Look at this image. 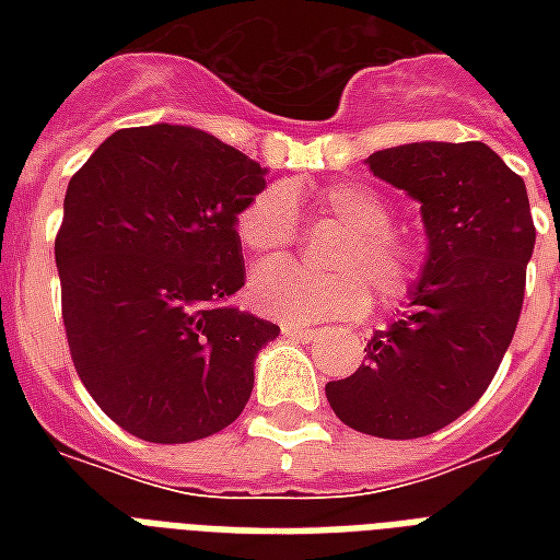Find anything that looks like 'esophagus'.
Segmentation results:
<instances>
[{"label": "esophagus", "mask_w": 560, "mask_h": 560, "mask_svg": "<svg viewBox=\"0 0 560 560\" xmlns=\"http://www.w3.org/2000/svg\"><path fill=\"white\" fill-rule=\"evenodd\" d=\"M281 334L284 337H290V340H314L316 331L314 328H302V325H281Z\"/></svg>", "instance_id": "1"}]
</instances>
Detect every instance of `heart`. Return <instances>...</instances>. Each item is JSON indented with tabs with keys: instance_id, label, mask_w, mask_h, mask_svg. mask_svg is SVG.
Returning <instances> with one entry per match:
<instances>
[{
	"instance_id": "1",
	"label": "heart",
	"mask_w": 560,
	"mask_h": 560,
	"mask_svg": "<svg viewBox=\"0 0 560 560\" xmlns=\"http://www.w3.org/2000/svg\"><path fill=\"white\" fill-rule=\"evenodd\" d=\"M319 209L349 229L334 267L311 272L296 264H272L255 272L249 302L258 314L288 325L354 319L374 302L404 305L424 279V253L412 237L392 229V209L383 197L354 183H331L316 194ZM237 241L258 261H276L296 244L299 214L288 186H267L237 214Z\"/></svg>"
}]
</instances>
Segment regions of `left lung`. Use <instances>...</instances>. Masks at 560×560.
<instances>
[{"instance_id": "left-lung-1", "label": "left lung", "mask_w": 560, "mask_h": 560, "mask_svg": "<svg viewBox=\"0 0 560 560\" xmlns=\"http://www.w3.org/2000/svg\"><path fill=\"white\" fill-rule=\"evenodd\" d=\"M366 162L421 202L424 279L412 311L374 331L366 363L325 395L358 433L421 439L468 412L503 363L535 249L529 194L482 142H412Z\"/></svg>"}]
</instances>
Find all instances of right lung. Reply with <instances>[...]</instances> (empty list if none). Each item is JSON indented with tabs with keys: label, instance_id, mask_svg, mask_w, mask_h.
<instances>
[{
	"label": "right lung",
	"instance_id": "obj_1",
	"mask_svg": "<svg viewBox=\"0 0 560 560\" xmlns=\"http://www.w3.org/2000/svg\"><path fill=\"white\" fill-rule=\"evenodd\" d=\"M267 171L197 127H125L69 179L55 241L72 363L144 442L220 433L244 412L279 325L229 305L244 288L237 214Z\"/></svg>",
	"mask_w": 560,
	"mask_h": 560
}]
</instances>
